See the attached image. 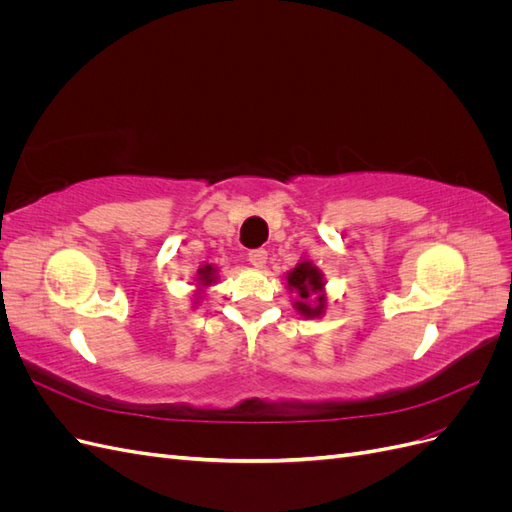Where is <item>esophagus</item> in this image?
Returning a JSON list of instances; mask_svg holds the SVG:
<instances>
[{
  "label": "esophagus",
  "instance_id": "34e87169",
  "mask_svg": "<svg viewBox=\"0 0 512 512\" xmlns=\"http://www.w3.org/2000/svg\"><path fill=\"white\" fill-rule=\"evenodd\" d=\"M247 260H250L254 267L262 269L267 265V250H252L250 254H247Z\"/></svg>",
  "mask_w": 512,
  "mask_h": 512
}]
</instances>
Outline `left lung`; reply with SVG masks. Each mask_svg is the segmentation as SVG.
<instances>
[{
    "label": "left lung",
    "mask_w": 512,
    "mask_h": 512,
    "mask_svg": "<svg viewBox=\"0 0 512 512\" xmlns=\"http://www.w3.org/2000/svg\"><path fill=\"white\" fill-rule=\"evenodd\" d=\"M288 288L290 292L297 294L294 307L299 309V314L305 318H318L324 314V305H327V297H324V280L318 267H314L309 260H301L288 275Z\"/></svg>",
    "instance_id": "8db88e82"
}]
</instances>
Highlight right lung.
Instances as JSON below:
<instances>
[{"instance_id":"1","label":"right lung","mask_w":512,"mask_h":512,"mask_svg":"<svg viewBox=\"0 0 512 512\" xmlns=\"http://www.w3.org/2000/svg\"><path fill=\"white\" fill-rule=\"evenodd\" d=\"M198 286L200 288H205V286H211V284H215V280H218V277H215V269L211 267V265H205L203 269H198Z\"/></svg>"}]
</instances>
